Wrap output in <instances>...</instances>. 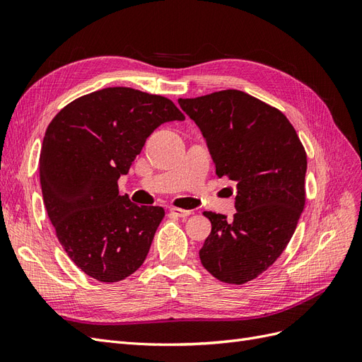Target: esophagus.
<instances>
[{
    "label": "esophagus",
    "instance_id": "1",
    "mask_svg": "<svg viewBox=\"0 0 362 362\" xmlns=\"http://www.w3.org/2000/svg\"><path fill=\"white\" fill-rule=\"evenodd\" d=\"M169 211H170V214L177 216V217H189L192 214L190 210H182V208H177V206H170Z\"/></svg>",
    "mask_w": 362,
    "mask_h": 362
}]
</instances>
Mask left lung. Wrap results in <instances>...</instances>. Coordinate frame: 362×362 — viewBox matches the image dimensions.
Segmentation results:
<instances>
[{
    "instance_id": "8db88e82",
    "label": "left lung",
    "mask_w": 362,
    "mask_h": 362,
    "mask_svg": "<svg viewBox=\"0 0 362 362\" xmlns=\"http://www.w3.org/2000/svg\"><path fill=\"white\" fill-rule=\"evenodd\" d=\"M202 131L218 178L237 185L233 221L204 211L211 233L199 258L214 278L245 284L287 247L305 205L306 152L278 108L240 90L178 100Z\"/></svg>"
}]
</instances>
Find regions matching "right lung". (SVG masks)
<instances>
[{
	"label": "right lung",
	"mask_w": 362,
	"mask_h": 362,
	"mask_svg": "<svg viewBox=\"0 0 362 362\" xmlns=\"http://www.w3.org/2000/svg\"><path fill=\"white\" fill-rule=\"evenodd\" d=\"M184 119L168 98L107 87L76 98L51 120L39 158L43 204L86 275L117 282L144 264L164 210L120 196L117 180L152 131Z\"/></svg>",
	"instance_id": "add662e5"
}]
</instances>
